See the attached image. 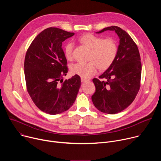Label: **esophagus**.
Listing matches in <instances>:
<instances>
[{
    "instance_id": "esophagus-1",
    "label": "esophagus",
    "mask_w": 161,
    "mask_h": 161,
    "mask_svg": "<svg viewBox=\"0 0 161 161\" xmlns=\"http://www.w3.org/2000/svg\"><path fill=\"white\" fill-rule=\"evenodd\" d=\"M81 81H82V82H85V81H89V80L86 79V78H81Z\"/></svg>"
}]
</instances>
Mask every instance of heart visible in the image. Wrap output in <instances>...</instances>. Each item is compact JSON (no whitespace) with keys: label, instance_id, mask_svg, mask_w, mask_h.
<instances>
[{"label":"heart","instance_id":"b5f03b06","mask_svg":"<svg viewBox=\"0 0 161 161\" xmlns=\"http://www.w3.org/2000/svg\"><path fill=\"white\" fill-rule=\"evenodd\" d=\"M79 41L90 49L86 63L78 62L71 67V71L83 78H89L97 71L108 69L115 60L118 46L112 38L104 39L92 34H86L79 38ZM74 44L68 42L64 48V54L67 60L73 58Z\"/></svg>","mask_w":161,"mask_h":161}]
</instances>
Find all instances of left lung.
<instances>
[{
  "mask_svg": "<svg viewBox=\"0 0 161 161\" xmlns=\"http://www.w3.org/2000/svg\"><path fill=\"white\" fill-rule=\"evenodd\" d=\"M115 32L120 39L117 57L112 65L101 76L92 80L96 92L92 100L101 112L115 114L127 108L134 100L140 88L142 62L136 44L121 28L111 26L103 29Z\"/></svg>",
  "mask_w": 161,
  "mask_h": 161,
  "instance_id": "obj_1",
  "label": "left lung"
}]
</instances>
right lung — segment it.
I'll return each instance as SVG.
<instances>
[{"mask_svg":"<svg viewBox=\"0 0 161 161\" xmlns=\"http://www.w3.org/2000/svg\"><path fill=\"white\" fill-rule=\"evenodd\" d=\"M74 34L56 27L48 28L36 37L25 55L24 73L28 93L39 109L50 114L69 109L81 86L80 77L76 75L63 81L68 67L62 44Z\"/></svg>","mask_w":161,"mask_h":161,"instance_id":"right-lung-1","label":"right lung"}]
</instances>
